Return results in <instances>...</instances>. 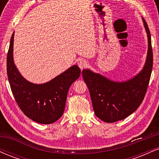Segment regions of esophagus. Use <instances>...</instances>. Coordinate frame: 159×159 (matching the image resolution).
<instances>
[{"instance_id":"1","label":"esophagus","mask_w":159,"mask_h":159,"mask_svg":"<svg viewBox=\"0 0 159 159\" xmlns=\"http://www.w3.org/2000/svg\"><path fill=\"white\" fill-rule=\"evenodd\" d=\"M78 66H79L80 69H83L84 68H85V67H87V62L84 61V60H80L79 62L78 63Z\"/></svg>"}]
</instances>
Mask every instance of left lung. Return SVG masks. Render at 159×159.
Returning a JSON list of instances; mask_svg holds the SVG:
<instances>
[{
  "label": "left lung",
  "instance_id": "1",
  "mask_svg": "<svg viewBox=\"0 0 159 159\" xmlns=\"http://www.w3.org/2000/svg\"><path fill=\"white\" fill-rule=\"evenodd\" d=\"M148 37V52L143 69L135 77L124 82H115L90 69L82 75L90 91L95 114L104 122L114 123L125 119L137 110L147 93L152 69L153 56L148 25L143 19Z\"/></svg>",
  "mask_w": 159,
  "mask_h": 159
}]
</instances>
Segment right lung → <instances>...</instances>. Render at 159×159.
Segmentation results:
<instances>
[{"mask_svg": "<svg viewBox=\"0 0 159 159\" xmlns=\"http://www.w3.org/2000/svg\"><path fill=\"white\" fill-rule=\"evenodd\" d=\"M13 41L14 33L7 53V71L16 102L24 114L36 123H54L63 114L69 89L79 78L81 69L74 65L47 83H30L21 76L14 64Z\"/></svg>", "mask_w": 159, "mask_h": 159, "instance_id": "1", "label": "right lung"}]
</instances>
